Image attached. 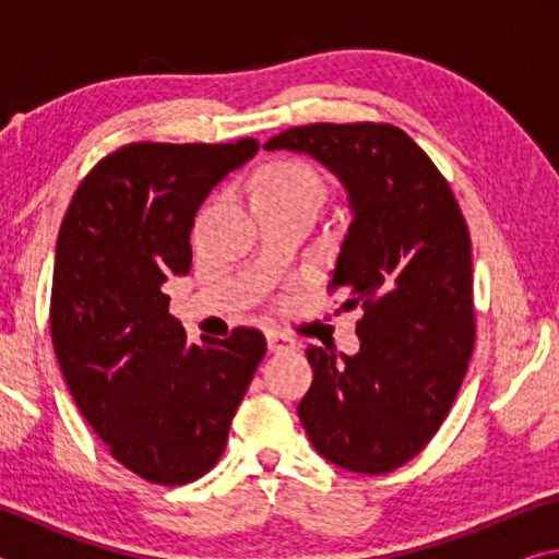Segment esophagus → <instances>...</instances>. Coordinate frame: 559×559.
<instances>
[{
	"label": "esophagus",
	"mask_w": 559,
	"mask_h": 559,
	"mask_svg": "<svg viewBox=\"0 0 559 559\" xmlns=\"http://www.w3.org/2000/svg\"><path fill=\"white\" fill-rule=\"evenodd\" d=\"M266 343L271 353H281V349H290L293 345V337H288L286 333H281V330H269L266 333Z\"/></svg>",
	"instance_id": "esophagus-1"
}]
</instances>
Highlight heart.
Masks as SVG:
<instances>
[{
	"instance_id": "1",
	"label": "heart",
	"mask_w": 559,
	"mask_h": 559,
	"mask_svg": "<svg viewBox=\"0 0 559 559\" xmlns=\"http://www.w3.org/2000/svg\"><path fill=\"white\" fill-rule=\"evenodd\" d=\"M257 192H271L290 200H318L323 202L325 182L318 169L302 159H281L263 169Z\"/></svg>"
}]
</instances>
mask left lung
<instances>
[{
	"label": "left lung",
	"mask_w": 559,
	"mask_h": 559,
	"mask_svg": "<svg viewBox=\"0 0 559 559\" xmlns=\"http://www.w3.org/2000/svg\"><path fill=\"white\" fill-rule=\"evenodd\" d=\"M263 147L313 155L353 206L328 290L365 310L359 353L306 349L313 384L298 416L320 456L390 473L439 431L476 347L468 224L449 179L392 122H313Z\"/></svg>",
	"instance_id": "left-lung-1"
}]
</instances>
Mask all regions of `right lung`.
Returning a JSON list of instances; mask_svg holds the SVG:
<instances>
[{"instance_id": "obj_1", "label": "right lung", "mask_w": 559, "mask_h": 559, "mask_svg": "<svg viewBox=\"0 0 559 559\" xmlns=\"http://www.w3.org/2000/svg\"><path fill=\"white\" fill-rule=\"evenodd\" d=\"M257 153L253 138L122 145L93 165L63 216L53 353L83 419L150 484L185 486L214 468L266 355L261 330L243 325L189 345L163 290L192 266L189 234L206 194Z\"/></svg>"}]
</instances>
